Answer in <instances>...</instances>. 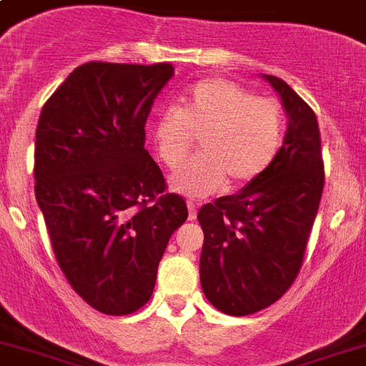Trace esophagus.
Instances as JSON below:
<instances>
[{
	"mask_svg": "<svg viewBox=\"0 0 366 366\" xmlns=\"http://www.w3.org/2000/svg\"><path fill=\"white\" fill-rule=\"evenodd\" d=\"M187 207H189V220H194L196 213H198V211H196V204L189 202V204H187Z\"/></svg>",
	"mask_w": 366,
	"mask_h": 366,
	"instance_id": "1",
	"label": "esophagus"
}]
</instances>
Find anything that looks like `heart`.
I'll return each mask as SVG.
<instances>
[{"instance_id": "1", "label": "heart", "mask_w": 366, "mask_h": 366, "mask_svg": "<svg viewBox=\"0 0 366 366\" xmlns=\"http://www.w3.org/2000/svg\"><path fill=\"white\" fill-rule=\"evenodd\" d=\"M200 140V153L174 174L170 185L185 196H209L226 185H249L279 155L285 112L269 97H256L237 81H196L179 107L161 110L151 123V140L166 168H177Z\"/></svg>"}]
</instances>
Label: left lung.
Listing matches in <instances>:
<instances>
[{
	"mask_svg": "<svg viewBox=\"0 0 366 366\" xmlns=\"http://www.w3.org/2000/svg\"><path fill=\"white\" fill-rule=\"evenodd\" d=\"M264 78L288 116L285 144L258 179L198 211L202 290L230 316L267 309L294 285L324 190L316 114L285 80Z\"/></svg>",
	"mask_w": 366,
	"mask_h": 366,
	"instance_id": "left-lung-1",
	"label": "left lung"
}]
</instances>
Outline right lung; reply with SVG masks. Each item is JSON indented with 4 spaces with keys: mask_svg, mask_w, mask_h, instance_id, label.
<instances>
[{
    "mask_svg": "<svg viewBox=\"0 0 366 366\" xmlns=\"http://www.w3.org/2000/svg\"><path fill=\"white\" fill-rule=\"evenodd\" d=\"M172 76V63H84L39 116L35 198L54 254L72 290L110 316L149 301L189 217L144 147L151 104Z\"/></svg>",
    "mask_w": 366,
    "mask_h": 366,
    "instance_id": "right-lung-1",
    "label": "right lung"
}]
</instances>
